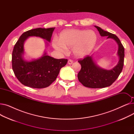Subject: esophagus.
<instances>
[{"instance_id": "esophagus-1", "label": "esophagus", "mask_w": 134, "mask_h": 134, "mask_svg": "<svg viewBox=\"0 0 134 134\" xmlns=\"http://www.w3.org/2000/svg\"><path fill=\"white\" fill-rule=\"evenodd\" d=\"M73 63V61L72 60L69 59V60L68 61V63L69 65H72Z\"/></svg>"}]
</instances>
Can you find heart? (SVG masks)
I'll list each match as a JSON object with an SVG mask.
<instances>
[{"label": "heart", "mask_w": 134, "mask_h": 134, "mask_svg": "<svg viewBox=\"0 0 134 134\" xmlns=\"http://www.w3.org/2000/svg\"><path fill=\"white\" fill-rule=\"evenodd\" d=\"M97 35L92 30L69 29L63 31L60 40L53 42L54 48L58 51L65 53L67 48H72L77 57H83L92 50L97 41Z\"/></svg>", "instance_id": "b5f03b06"}]
</instances>
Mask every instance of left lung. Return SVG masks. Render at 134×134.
Segmentation results:
<instances>
[{
    "instance_id": "1",
    "label": "left lung",
    "mask_w": 134,
    "mask_h": 134,
    "mask_svg": "<svg viewBox=\"0 0 134 134\" xmlns=\"http://www.w3.org/2000/svg\"><path fill=\"white\" fill-rule=\"evenodd\" d=\"M94 26L102 36H108V38H113L117 42L118 45V55L119 58L118 64L111 70L104 69L97 66L91 56H86L83 59L78 60L81 66L78 74L79 81L85 87L99 88L111 85L121 74L124 65V48L116 35L104 31L99 26Z\"/></svg>"
}]
</instances>
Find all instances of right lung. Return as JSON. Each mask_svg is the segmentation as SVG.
<instances>
[{"instance_id": "1", "label": "right lung", "mask_w": 134, "mask_h": 134, "mask_svg": "<svg viewBox=\"0 0 134 134\" xmlns=\"http://www.w3.org/2000/svg\"><path fill=\"white\" fill-rule=\"evenodd\" d=\"M55 27L36 28L24 32L14 46L12 54V67L17 79L23 85L35 88L49 86L56 80L60 69L64 67L68 60L56 59L44 53L38 59L24 61L23 45L30 36L40 37L50 42Z\"/></svg>"}]
</instances>
